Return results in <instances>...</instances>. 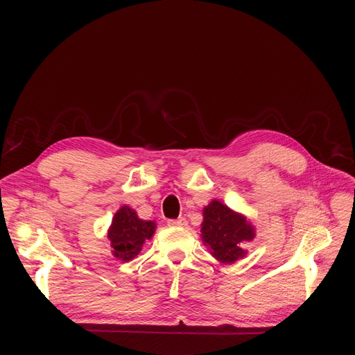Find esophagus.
<instances>
[{
	"label": "esophagus",
	"instance_id": "1",
	"mask_svg": "<svg viewBox=\"0 0 355 355\" xmlns=\"http://www.w3.org/2000/svg\"><path fill=\"white\" fill-rule=\"evenodd\" d=\"M170 227H187V219L185 218H179V219H171L167 222Z\"/></svg>",
	"mask_w": 355,
	"mask_h": 355
}]
</instances>
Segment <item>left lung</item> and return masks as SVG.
Returning <instances> with one entry per match:
<instances>
[{
	"label": "left lung",
	"mask_w": 355,
	"mask_h": 355,
	"mask_svg": "<svg viewBox=\"0 0 355 355\" xmlns=\"http://www.w3.org/2000/svg\"><path fill=\"white\" fill-rule=\"evenodd\" d=\"M254 237L253 223L227 204L213 200L202 209L201 240L220 263L231 265L243 259L247 254V250L243 249L244 243Z\"/></svg>",
	"instance_id": "left-lung-1"
}]
</instances>
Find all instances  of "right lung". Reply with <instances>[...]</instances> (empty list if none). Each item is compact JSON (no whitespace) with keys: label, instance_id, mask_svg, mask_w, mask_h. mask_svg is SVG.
Listing matches in <instances>:
<instances>
[{"label":"right lung","instance_id":"add662e5","mask_svg":"<svg viewBox=\"0 0 355 355\" xmlns=\"http://www.w3.org/2000/svg\"><path fill=\"white\" fill-rule=\"evenodd\" d=\"M157 225L154 220H144L137 216L136 210L121 206L112 218L108 230L112 254L124 262L132 261L141 253L146 240H151Z\"/></svg>","mask_w":355,"mask_h":355}]
</instances>
